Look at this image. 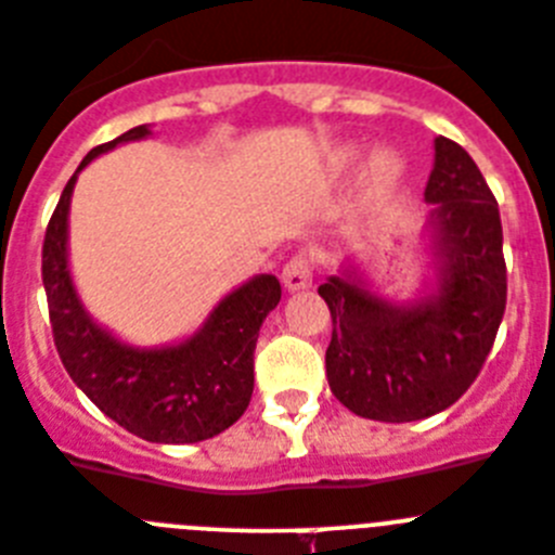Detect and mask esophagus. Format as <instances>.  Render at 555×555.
Returning <instances> with one entry per match:
<instances>
[{
  "instance_id": "esophagus-1",
  "label": "esophagus",
  "mask_w": 555,
  "mask_h": 555,
  "mask_svg": "<svg viewBox=\"0 0 555 555\" xmlns=\"http://www.w3.org/2000/svg\"><path fill=\"white\" fill-rule=\"evenodd\" d=\"M282 282L287 289H304L312 284V259L307 254L289 257L282 268Z\"/></svg>"
}]
</instances>
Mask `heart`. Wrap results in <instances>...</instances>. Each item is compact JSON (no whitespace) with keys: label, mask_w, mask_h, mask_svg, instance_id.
Instances as JSON below:
<instances>
[{"label":"heart","mask_w":555,"mask_h":555,"mask_svg":"<svg viewBox=\"0 0 555 555\" xmlns=\"http://www.w3.org/2000/svg\"><path fill=\"white\" fill-rule=\"evenodd\" d=\"M398 173H401V163H398L392 154L389 152L376 154V159H373V179H376L378 184H389Z\"/></svg>","instance_id":"b5f03b06"}]
</instances>
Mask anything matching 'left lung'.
Here are the masks:
<instances>
[{"mask_svg":"<svg viewBox=\"0 0 555 555\" xmlns=\"http://www.w3.org/2000/svg\"><path fill=\"white\" fill-rule=\"evenodd\" d=\"M426 202L442 257L434 296L389 307L348 276L318 287L332 312L328 387L367 421H423L456 403L481 373L506 312L498 202L470 154L442 134Z\"/></svg>","mask_w":555,"mask_h":555,"instance_id":"left-lung-1","label":"left lung"}]
</instances>
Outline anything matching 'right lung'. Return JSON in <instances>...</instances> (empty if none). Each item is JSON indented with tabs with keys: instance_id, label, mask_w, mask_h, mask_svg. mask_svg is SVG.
I'll use <instances>...</instances> for the list:
<instances>
[{
	"instance_id": "obj_1",
	"label": "right lung",
	"mask_w": 555,
	"mask_h": 555,
	"mask_svg": "<svg viewBox=\"0 0 555 555\" xmlns=\"http://www.w3.org/2000/svg\"><path fill=\"white\" fill-rule=\"evenodd\" d=\"M146 134V127H134L91 149L79 171L118 143ZM77 173L49 218L41 259L60 362L107 417L149 442H202L227 431L251 401L259 326L282 298V284L276 276L251 279L223 298L202 332L182 346L159 351L121 346L85 314L68 276L66 229Z\"/></svg>"
}]
</instances>
